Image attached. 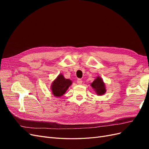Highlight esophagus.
<instances>
[{"instance_id": "1", "label": "esophagus", "mask_w": 149, "mask_h": 149, "mask_svg": "<svg viewBox=\"0 0 149 149\" xmlns=\"http://www.w3.org/2000/svg\"><path fill=\"white\" fill-rule=\"evenodd\" d=\"M82 83H83V81L81 79H77V83L78 84H82Z\"/></svg>"}]
</instances>
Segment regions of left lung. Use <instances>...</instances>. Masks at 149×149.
<instances>
[{"label":"left lung","instance_id":"obj_1","mask_svg":"<svg viewBox=\"0 0 149 149\" xmlns=\"http://www.w3.org/2000/svg\"><path fill=\"white\" fill-rule=\"evenodd\" d=\"M91 85L97 95H102L106 93L105 84L100 77H97Z\"/></svg>","mask_w":149,"mask_h":149}]
</instances>
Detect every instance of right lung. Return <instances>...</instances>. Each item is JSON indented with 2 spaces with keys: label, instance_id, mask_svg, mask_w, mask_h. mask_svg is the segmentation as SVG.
Instances as JSON below:
<instances>
[{
  "label": "right lung",
  "instance_id": "add662e5",
  "mask_svg": "<svg viewBox=\"0 0 149 149\" xmlns=\"http://www.w3.org/2000/svg\"><path fill=\"white\" fill-rule=\"evenodd\" d=\"M71 84V81L65 79L62 74H60L54 81L52 85V91L55 96L60 97L63 95L68 88Z\"/></svg>",
  "mask_w": 149,
  "mask_h": 149
}]
</instances>
